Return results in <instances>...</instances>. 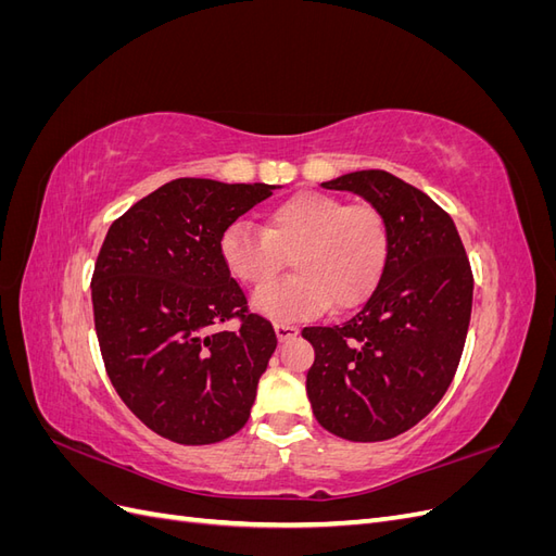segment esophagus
Here are the masks:
<instances>
[{
    "instance_id": "34e87169",
    "label": "esophagus",
    "mask_w": 556,
    "mask_h": 556,
    "mask_svg": "<svg viewBox=\"0 0 556 556\" xmlns=\"http://www.w3.org/2000/svg\"><path fill=\"white\" fill-rule=\"evenodd\" d=\"M274 329H276L278 341H290V339H294V336L299 333V329L294 325H285V323H276Z\"/></svg>"
}]
</instances>
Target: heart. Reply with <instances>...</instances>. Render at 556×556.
I'll return each instance as SVG.
<instances>
[{
  "label": "heart",
  "mask_w": 556,
  "mask_h": 556,
  "mask_svg": "<svg viewBox=\"0 0 556 556\" xmlns=\"http://www.w3.org/2000/svg\"><path fill=\"white\" fill-rule=\"evenodd\" d=\"M390 225L374 204H345L327 192H296L266 215L264 229L229 223L217 241L227 274L258 290L293 260L295 276L252 296L257 313L296 323L333 308H355L380 282L390 260Z\"/></svg>",
  "instance_id": "obj_1"
}]
</instances>
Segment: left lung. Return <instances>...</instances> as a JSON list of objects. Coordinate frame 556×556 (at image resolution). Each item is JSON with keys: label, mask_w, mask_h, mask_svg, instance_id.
Here are the masks:
<instances>
[{"label": "left lung", "mask_w": 556, "mask_h": 556, "mask_svg": "<svg viewBox=\"0 0 556 556\" xmlns=\"http://www.w3.org/2000/svg\"><path fill=\"white\" fill-rule=\"evenodd\" d=\"M364 197L390 225V260L348 323L306 327L313 415L357 443L394 439L427 417L457 371L473 274L452 217L422 190L380 169L323 182Z\"/></svg>", "instance_id": "obj_1"}]
</instances>
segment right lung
I'll return each mask as SVG.
<instances>
[{
	"instance_id": "1",
	"label": "right lung",
	"mask_w": 556,
	"mask_h": 556,
	"mask_svg": "<svg viewBox=\"0 0 556 556\" xmlns=\"http://www.w3.org/2000/svg\"><path fill=\"white\" fill-rule=\"evenodd\" d=\"M274 190L176 178L109 227L90 285L99 350L117 396L162 439L208 445L248 422L278 339L248 311L217 241ZM227 318L237 332L216 329Z\"/></svg>"
}]
</instances>
